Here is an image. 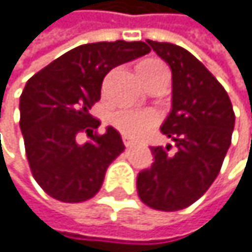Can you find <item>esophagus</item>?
Wrapping results in <instances>:
<instances>
[{"label": "esophagus", "mask_w": 252, "mask_h": 252, "mask_svg": "<svg viewBox=\"0 0 252 252\" xmlns=\"http://www.w3.org/2000/svg\"><path fill=\"white\" fill-rule=\"evenodd\" d=\"M124 144L127 147H131L133 144H135V141H133L131 138H128V136H124Z\"/></svg>", "instance_id": "obj_1"}]
</instances>
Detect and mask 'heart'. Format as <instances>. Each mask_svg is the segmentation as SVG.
I'll use <instances>...</instances> for the list:
<instances>
[{"label":"heart","instance_id":"obj_1","mask_svg":"<svg viewBox=\"0 0 252 252\" xmlns=\"http://www.w3.org/2000/svg\"><path fill=\"white\" fill-rule=\"evenodd\" d=\"M158 116L149 109H121L113 117V122L124 135L131 138L144 136L157 124Z\"/></svg>","mask_w":252,"mask_h":252}]
</instances>
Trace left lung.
Returning a JSON list of instances; mask_svg holds the SVG:
<instances>
[{
  "label": "left lung",
  "mask_w": 252,
  "mask_h": 252,
  "mask_svg": "<svg viewBox=\"0 0 252 252\" xmlns=\"http://www.w3.org/2000/svg\"><path fill=\"white\" fill-rule=\"evenodd\" d=\"M147 43L171 68V111L160 130L176 149L152 147L154 163L138 174L136 188L146 205L174 212L196 202L217 179L235 114L224 88L191 53L168 42Z\"/></svg>",
  "instance_id": "left-lung-1"
}]
</instances>
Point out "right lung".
I'll return each mask as SVG.
<instances>
[{
	"label": "right lung",
	"mask_w": 252,
	"mask_h": 252,
	"mask_svg": "<svg viewBox=\"0 0 252 252\" xmlns=\"http://www.w3.org/2000/svg\"><path fill=\"white\" fill-rule=\"evenodd\" d=\"M151 51L144 42L84 43L64 53L28 80L20 97V130L35 182L51 197L83 202L98 193L105 172L125 146L121 133L100 125L91 106L111 68ZM88 133V143L78 133Z\"/></svg>",
	"instance_id": "add662e5"
}]
</instances>
